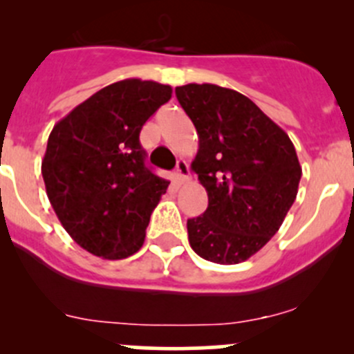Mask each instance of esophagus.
Segmentation results:
<instances>
[{
  "label": "esophagus",
  "mask_w": 354,
  "mask_h": 354,
  "mask_svg": "<svg viewBox=\"0 0 354 354\" xmlns=\"http://www.w3.org/2000/svg\"><path fill=\"white\" fill-rule=\"evenodd\" d=\"M174 178H176L178 183H185V181L190 180V167H188L187 160H178Z\"/></svg>",
  "instance_id": "esophagus-1"
}]
</instances>
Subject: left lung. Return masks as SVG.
Here are the masks:
<instances>
[{
  "mask_svg": "<svg viewBox=\"0 0 354 354\" xmlns=\"http://www.w3.org/2000/svg\"><path fill=\"white\" fill-rule=\"evenodd\" d=\"M197 128L192 169L209 205L188 219V241L202 259L245 262L279 231L298 194L301 166L288 133L233 88L214 84L176 87Z\"/></svg>",
  "mask_w": 354,
  "mask_h": 354,
  "instance_id": "1",
  "label": "left lung"
}]
</instances>
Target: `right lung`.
Wrapping results in <instances>:
<instances>
[{"label": "right lung", "instance_id": "right-lung-1", "mask_svg": "<svg viewBox=\"0 0 354 354\" xmlns=\"http://www.w3.org/2000/svg\"><path fill=\"white\" fill-rule=\"evenodd\" d=\"M169 85L127 78L101 88L55 124L42 178L66 233L92 255L127 259L142 248L169 181L145 164L140 130L171 99Z\"/></svg>", "mask_w": 354, "mask_h": 354}]
</instances>
